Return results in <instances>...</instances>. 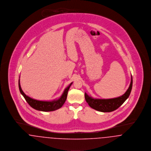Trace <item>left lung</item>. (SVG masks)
I'll list each match as a JSON object with an SVG mask.
<instances>
[{
  "label": "left lung",
  "instance_id": "8db88e82",
  "mask_svg": "<svg viewBox=\"0 0 151 151\" xmlns=\"http://www.w3.org/2000/svg\"><path fill=\"white\" fill-rule=\"evenodd\" d=\"M131 77V82L129 88L123 95L119 97L110 99H93L85 93V100L88 105L95 110L102 112H110L114 111L120 107L129 97L133 86L132 75Z\"/></svg>",
  "mask_w": 151,
  "mask_h": 151
}]
</instances>
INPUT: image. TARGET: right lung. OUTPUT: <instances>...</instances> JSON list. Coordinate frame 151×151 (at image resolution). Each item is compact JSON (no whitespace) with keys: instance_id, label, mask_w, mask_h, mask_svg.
I'll use <instances>...</instances> for the list:
<instances>
[{"instance_id":"obj_1","label":"right lung","mask_w":151,"mask_h":151,"mask_svg":"<svg viewBox=\"0 0 151 151\" xmlns=\"http://www.w3.org/2000/svg\"><path fill=\"white\" fill-rule=\"evenodd\" d=\"M72 84V83L70 84L64 90V91L63 92L62 96L58 99L51 101H45L36 100L27 96L21 89L20 83H19V79L18 81V87H19V91L21 94L23 96L26 101L28 103V104L35 109H36L37 111H43V112L53 111L61 108L67 100L68 91Z\"/></svg>"}]
</instances>
